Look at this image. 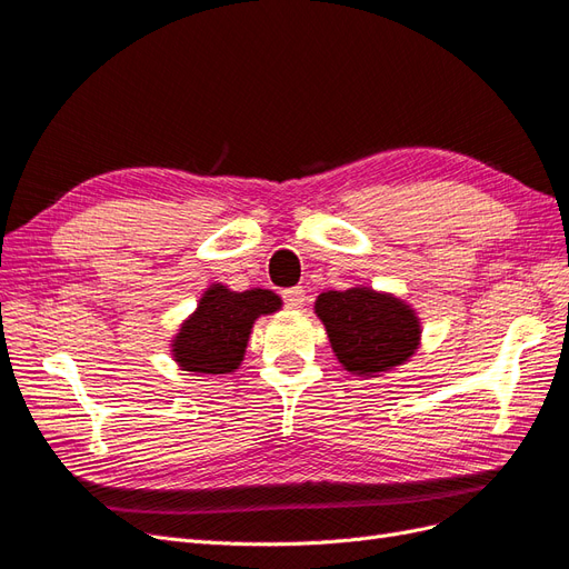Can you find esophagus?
Masks as SVG:
<instances>
[{
  "label": "esophagus",
  "mask_w": 569,
  "mask_h": 569,
  "mask_svg": "<svg viewBox=\"0 0 569 569\" xmlns=\"http://www.w3.org/2000/svg\"><path fill=\"white\" fill-rule=\"evenodd\" d=\"M282 299H284L287 308H301L306 301V291L301 287H291V289L282 291Z\"/></svg>",
  "instance_id": "esophagus-1"
}]
</instances>
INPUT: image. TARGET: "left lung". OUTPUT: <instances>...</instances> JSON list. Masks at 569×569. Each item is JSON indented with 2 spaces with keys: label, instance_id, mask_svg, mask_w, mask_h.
<instances>
[{
  "label": "left lung",
  "instance_id": "1",
  "mask_svg": "<svg viewBox=\"0 0 569 569\" xmlns=\"http://www.w3.org/2000/svg\"><path fill=\"white\" fill-rule=\"evenodd\" d=\"M332 351L343 370L356 377H380L420 347V318L391 295L370 287L322 291L316 301Z\"/></svg>",
  "mask_w": 569,
  "mask_h": 569
}]
</instances>
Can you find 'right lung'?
Returning a JSON list of instances; mask_svg holds the SVG:
<instances>
[{
	"instance_id": "right-lung-1",
	"label": "right lung",
	"mask_w": 569,
	"mask_h": 569,
	"mask_svg": "<svg viewBox=\"0 0 569 569\" xmlns=\"http://www.w3.org/2000/svg\"><path fill=\"white\" fill-rule=\"evenodd\" d=\"M280 308L282 299L270 289L232 291L226 284H211L173 339L176 363L197 375L234 372L244 360L256 318Z\"/></svg>"
}]
</instances>
